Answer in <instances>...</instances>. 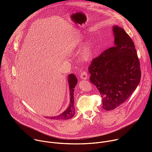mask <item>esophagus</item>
Here are the masks:
<instances>
[{
  "instance_id": "obj_1",
  "label": "esophagus",
  "mask_w": 152,
  "mask_h": 152,
  "mask_svg": "<svg viewBox=\"0 0 152 152\" xmlns=\"http://www.w3.org/2000/svg\"><path fill=\"white\" fill-rule=\"evenodd\" d=\"M80 77L82 80H86L88 79V75L85 72H82L80 75Z\"/></svg>"
}]
</instances>
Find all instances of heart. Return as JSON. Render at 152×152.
Listing matches in <instances>:
<instances>
[{
  "label": "heart",
  "instance_id": "heart-1",
  "mask_svg": "<svg viewBox=\"0 0 152 152\" xmlns=\"http://www.w3.org/2000/svg\"><path fill=\"white\" fill-rule=\"evenodd\" d=\"M94 53L93 44L91 41H88L83 46L81 55L82 58L85 61H89L91 59Z\"/></svg>",
  "mask_w": 152,
  "mask_h": 152
}]
</instances>
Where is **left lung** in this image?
Instances as JSON below:
<instances>
[{"label":"left lung","mask_w":152,"mask_h":152,"mask_svg":"<svg viewBox=\"0 0 152 152\" xmlns=\"http://www.w3.org/2000/svg\"><path fill=\"white\" fill-rule=\"evenodd\" d=\"M114 45L94 59L90 80L100 93L102 107L113 110L124 103L137 88L141 72L134 43L125 31L113 27Z\"/></svg>","instance_id":"obj_1"}]
</instances>
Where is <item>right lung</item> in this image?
Segmentation results:
<instances>
[{"instance_id":"obj_1","label":"right lung","mask_w":152,"mask_h":152,"mask_svg":"<svg viewBox=\"0 0 152 152\" xmlns=\"http://www.w3.org/2000/svg\"><path fill=\"white\" fill-rule=\"evenodd\" d=\"M68 83L69 85V91H70V103L68 107L61 114L49 117L50 119H55V120H69L73 117L75 114V107L74 106V91L75 87L77 83V79L76 78V76L73 74H70L68 76ZM48 118V117H47Z\"/></svg>"}]
</instances>
